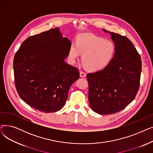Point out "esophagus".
Returning <instances> with one entry per match:
<instances>
[{
    "label": "esophagus",
    "mask_w": 153,
    "mask_h": 153,
    "mask_svg": "<svg viewBox=\"0 0 153 153\" xmlns=\"http://www.w3.org/2000/svg\"><path fill=\"white\" fill-rule=\"evenodd\" d=\"M80 76H81V77H85L86 76V74L83 71H80Z\"/></svg>",
    "instance_id": "1"
}]
</instances>
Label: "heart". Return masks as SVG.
Segmentation results:
<instances>
[{
    "instance_id": "1",
    "label": "heart",
    "mask_w": 153,
    "mask_h": 153,
    "mask_svg": "<svg viewBox=\"0 0 153 153\" xmlns=\"http://www.w3.org/2000/svg\"><path fill=\"white\" fill-rule=\"evenodd\" d=\"M82 53V61L86 68L91 71L100 70L110 62L115 53V45L109 40L92 33L77 36L76 42L71 43L69 56L71 62H74Z\"/></svg>"
}]
</instances>
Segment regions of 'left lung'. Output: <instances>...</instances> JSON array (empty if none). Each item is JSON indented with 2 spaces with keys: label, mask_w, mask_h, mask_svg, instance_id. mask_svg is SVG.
<instances>
[{
  "label": "left lung",
  "mask_w": 153,
  "mask_h": 153,
  "mask_svg": "<svg viewBox=\"0 0 153 153\" xmlns=\"http://www.w3.org/2000/svg\"><path fill=\"white\" fill-rule=\"evenodd\" d=\"M109 33L115 45L114 58L102 70L87 75L90 107L100 115L124 109L134 99L140 84V54L127 37Z\"/></svg>",
  "instance_id": "obj_1"
}]
</instances>
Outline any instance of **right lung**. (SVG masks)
Listing matches in <instances>:
<instances>
[{
    "mask_svg": "<svg viewBox=\"0 0 153 153\" xmlns=\"http://www.w3.org/2000/svg\"><path fill=\"white\" fill-rule=\"evenodd\" d=\"M71 43L58 28L30 36L13 59L14 82L20 98L45 113L60 110L79 71L64 61Z\"/></svg>",
    "mask_w": 153,
    "mask_h": 153,
    "instance_id": "right-lung-1",
    "label": "right lung"
}]
</instances>
